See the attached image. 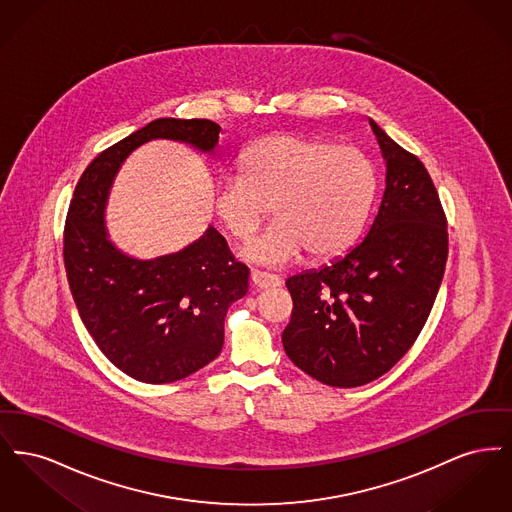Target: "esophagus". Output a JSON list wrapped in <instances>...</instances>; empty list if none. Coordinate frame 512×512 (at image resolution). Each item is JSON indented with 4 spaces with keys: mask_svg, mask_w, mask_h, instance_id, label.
Wrapping results in <instances>:
<instances>
[{
    "mask_svg": "<svg viewBox=\"0 0 512 512\" xmlns=\"http://www.w3.org/2000/svg\"><path fill=\"white\" fill-rule=\"evenodd\" d=\"M251 282L255 288L267 290V288H278L282 284V278L276 274L263 272V270H251Z\"/></svg>",
    "mask_w": 512,
    "mask_h": 512,
    "instance_id": "obj_1",
    "label": "esophagus"
}]
</instances>
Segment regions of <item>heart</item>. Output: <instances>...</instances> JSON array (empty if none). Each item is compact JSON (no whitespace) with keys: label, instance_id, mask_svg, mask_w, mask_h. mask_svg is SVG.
<instances>
[{"label":"heart","instance_id":"1","mask_svg":"<svg viewBox=\"0 0 512 512\" xmlns=\"http://www.w3.org/2000/svg\"><path fill=\"white\" fill-rule=\"evenodd\" d=\"M242 172L217 184V215L236 240H247L274 209L278 220L244 249L249 261L270 267L292 263L303 249L315 259L343 253L376 190L372 163L359 147L288 132L249 147Z\"/></svg>","mask_w":512,"mask_h":512}]
</instances>
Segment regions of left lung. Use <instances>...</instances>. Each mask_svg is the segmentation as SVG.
Instances as JSON below:
<instances>
[{"mask_svg":"<svg viewBox=\"0 0 512 512\" xmlns=\"http://www.w3.org/2000/svg\"><path fill=\"white\" fill-rule=\"evenodd\" d=\"M386 161V190L365 238L330 267L286 280L293 365L334 388L386 374L418 338L447 263V220L422 161L370 119Z\"/></svg>","mask_w":512,"mask_h":512,"instance_id":"obj_1","label":"left lung"}]
</instances>
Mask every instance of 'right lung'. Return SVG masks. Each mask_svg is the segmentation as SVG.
I'll return each instance as SVG.
<instances>
[{
    "mask_svg": "<svg viewBox=\"0 0 512 512\" xmlns=\"http://www.w3.org/2000/svg\"><path fill=\"white\" fill-rule=\"evenodd\" d=\"M220 130L207 119L151 121L101 151L74 188L63 238L74 303L101 353L138 382H176L219 357L226 311L247 293L249 268L213 226L176 253L126 255L107 236L109 190L136 147L174 140L213 155Z\"/></svg>",
    "mask_w": 512,
    "mask_h": 512,
    "instance_id": "right-lung-1",
    "label": "right lung"
}]
</instances>
